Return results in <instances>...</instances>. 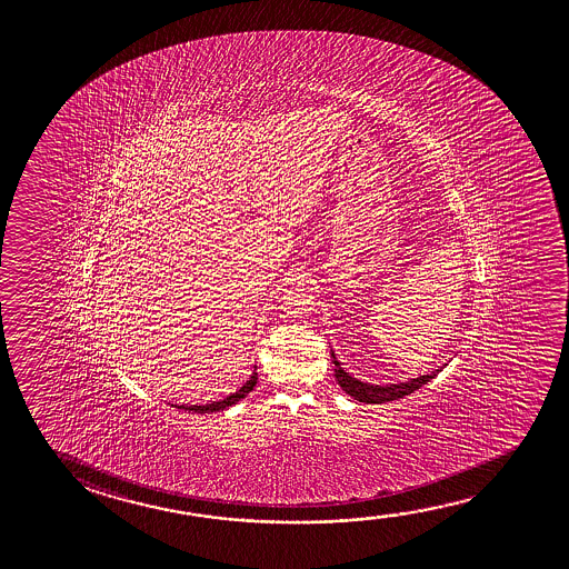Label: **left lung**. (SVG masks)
<instances>
[{
  "mask_svg": "<svg viewBox=\"0 0 569 569\" xmlns=\"http://www.w3.org/2000/svg\"><path fill=\"white\" fill-rule=\"evenodd\" d=\"M333 357V365H336V379L341 389H343L349 397H353L355 401L367 402V405H381V402L397 401L407 397L410 392L417 391L422 385H427L430 379L437 377L438 371H432L430 375H420L417 379L409 382H399V385H389V387H381V385H367V382L357 381L351 375L345 373L341 365L336 359V353L331 351Z\"/></svg>",
  "mask_w": 569,
  "mask_h": 569,
  "instance_id": "1",
  "label": "left lung"
}]
</instances>
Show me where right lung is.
<instances>
[{
    "label": "right lung",
    "instance_id": "right-lung-1",
    "mask_svg": "<svg viewBox=\"0 0 569 569\" xmlns=\"http://www.w3.org/2000/svg\"><path fill=\"white\" fill-rule=\"evenodd\" d=\"M256 382H258V373L253 371L252 377H250V381L246 382L243 387H240V391H236L233 395H230V397H226L224 401L208 402V405H194V407H180V409L192 410V412H200V415H204V412H216V410H224L226 407H232V405H236L240 399H243L248 392L253 391Z\"/></svg>",
    "mask_w": 569,
    "mask_h": 569
}]
</instances>
